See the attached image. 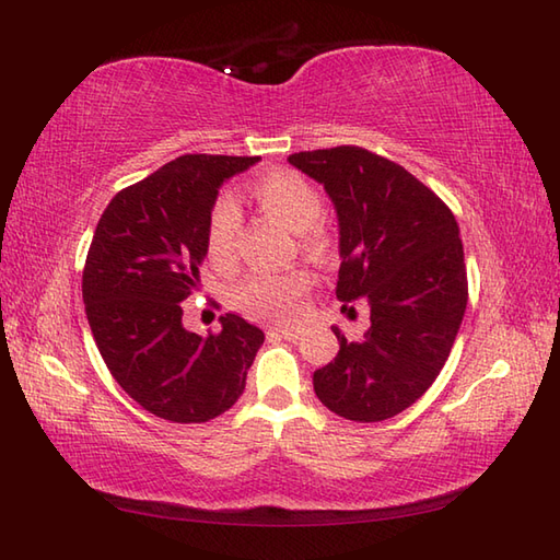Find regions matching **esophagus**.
<instances>
[{
  "label": "esophagus",
  "mask_w": 560,
  "mask_h": 560,
  "mask_svg": "<svg viewBox=\"0 0 560 560\" xmlns=\"http://www.w3.org/2000/svg\"><path fill=\"white\" fill-rule=\"evenodd\" d=\"M273 331H277L279 337L293 341V339H299L303 335V327L301 325H283V327H273Z\"/></svg>",
  "instance_id": "esophagus-1"
}]
</instances>
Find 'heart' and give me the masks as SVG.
<instances>
[{
	"mask_svg": "<svg viewBox=\"0 0 560 560\" xmlns=\"http://www.w3.org/2000/svg\"><path fill=\"white\" fill-rule=\"evenodd\" d=\"M259 209L267 217L301 231L303 247L319 253L327 235L319 225L325 211L317 187L295 171H271L249 185ZM237 233H241V209L231 197H219L211 205L207 219V255L213 267L229 269L235 261ZM311 277L303 269L287 273H255L235 291V305L243 313L259 319H291L301 313Z\"/></svg>",
	"mask_w": 560,
	"mask_h": 560,
	"instance_id": "obj_1",
	"label": "heart"
}]
</instances>
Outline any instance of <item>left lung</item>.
<instances>
[{
    "mask_svg": "<svg viewBox=\"0 0 560 560\" xmlns=\"http://www.w3.org/2000/svg\"><path fill=\"white\" fill-rule=\"evenodd\" d=\"M289 163L337 209L341 311L371 305L361 341L331 327L339 353L315 371V395L349 421L392 419L433 385L459 331L469 295L459 225L433 189L368 149L301 151Z\"/></svg>",
    "mask_w": 560,
    "mask_h": 560,
    "instance_id": "8db88e82",
    "label": "left lung"
}]
</instances>
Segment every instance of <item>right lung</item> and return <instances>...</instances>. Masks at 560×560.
I'll use <instances>...</instances> for the list:
<instances>
[{
    "label": "right lung",
    "instance_id": "right-lung-1",
    "mask_svg": "<svg viewBox=\"0 0 560 560\" xmlns=\"http://www.w3.org/2000/svg\"><path fill=\"white\" fill-rule=\"evenodd\" d=\"M257 161L187 153L120 189L93 233L81 281L93 339L117 385L159 419L205 423L229 411L265 343L233 313L209 337L183 325L219 187Z\"/></svg>",
    "mask_w": 560,
    "mask_h": 560
}]
</instances>
